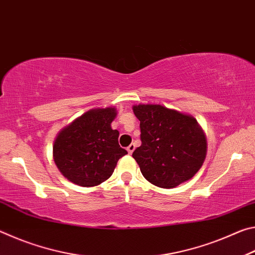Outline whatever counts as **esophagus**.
Wrapping results in <instances>:
<instances>
[{
	"instance_id": "34e87169",
	"label": "esophagus",
	"mask_w": 255,
	"mask_h": 255,
	"mask_svg": "<svg viewBox=\"0 0 255 255\" xmlns=\"http://www.w3.org/2000/svg\"><path fill=\"white\" fill-rule=\"evenodd\" d=\"M135 148H136V146H135V144H130L127 147V150H128V153L129 154H132V152L133 150H135Z\"/></svg>"
}]
</instances>
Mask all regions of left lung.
<instances>
[{
  "instance_id": "8db88e82",
  "label": "left lung",
  "mask_w": 255,
  "mask_h": 255,
  "mask_svg": "<svg viewBox=\"0 0 255 255\" xmlns=\"http://www.w3.org/2000/svg\"><path fill=\"white\" fill-rule=\"evenodd\" d=\"M141 145L132 153L141 174L154 185L173 189L192 179L207 155L204 129L191 115L162 105H135Z\"/></svg>"
}]
</instances>
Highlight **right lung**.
<instances>
[{
  "instance_id": "add662e5",
  "label": "right lung",
  "mask_w": 255,
  "mask_h": 255,
  "mask_svg": "<svg viewBox=\"0 0 255 255\" xmlns=\"http://www.w3.org/2000/svg\"><path fill=\"white\" fill-rule=\"evenodd\" d=\"M115 107L93 108L64 127L53 145L54 162L65 178L81 187H97L112 175L127 150L118 144L119 131L111 128Z\"/></svg>"
}]
</instances>
